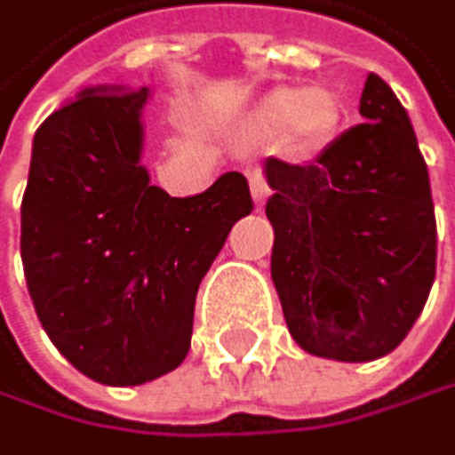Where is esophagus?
Masks as SVG:
<instances>
[{"instance_id": "obj_1", "label": "esophagus", "mask_w": 455, "mask_h": 455, "mask_svg": "<svg viewBox=\"0 0 455 455\" xmlns=\"http://www.w3.org/2000/svg\"><path fill=\"white\" fill-rule=\"evenodd\" d=\"M246 175H249V183H251V197H254V204H266V197H268V183H266V178H263V172H260V166H249L246 170Z\"/></svg>"}]
</instances>
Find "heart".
Returning <instances> with one entry per match:
<instances>
[{"label": "heart", "instance_id": "b5f03b06", "mask_svg": "<svg viewBox=\"0 0 455 455\" xmlns=\"http://www.w3.org/2000/svg\"><path fill=\"white\" fill-rule=\"evenodd\" d=\"M346 121V101L328 84L275 87L249 109L243 132L254 141H272L294 158H314L337 141Z\"/></svg>", "mask_w": 455, "mask_h": 455}]
</instances>
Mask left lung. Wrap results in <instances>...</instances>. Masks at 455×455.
Listing matches in <instances>:
<instances>
[{"mask_svg": "<svg viewBox=\"0 0 455 455\" xmlns=\"http://www.w3.org/2000/svg\"><path fill=\"white\" fill-rule=\"evenodd\" d=\"M360 116L317 161L263 166L275 189L266 218L285 325L303 351L337 363L391 354L436 277L427 164L405 107L377 73Z\"/></svg>", "mask_w": 455, "mask_h": 455, "instance_id": "8db88e82", "label": "left lung"}]
</instances>
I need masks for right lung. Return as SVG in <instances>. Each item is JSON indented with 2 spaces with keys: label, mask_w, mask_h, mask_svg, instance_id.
<instances>
[{
  "label": "right lung",
  "mask_w": 455,
  "mask_h": 455,
  "mask_svg": "<svg viewBox=\"0 0 455 455\" xmlns=\"http://www.w3.org/2000/svg\"><path fill=\"white\" fill-rule=\"evenodd\" d=\"M149 90L87 87L33 138L21 263L53 346L101 385H144L189 351L197 285L251 212L240 172L195 197L141 164Z\"/></svg>",
  "instance_id": "1"
}]
</instances>
